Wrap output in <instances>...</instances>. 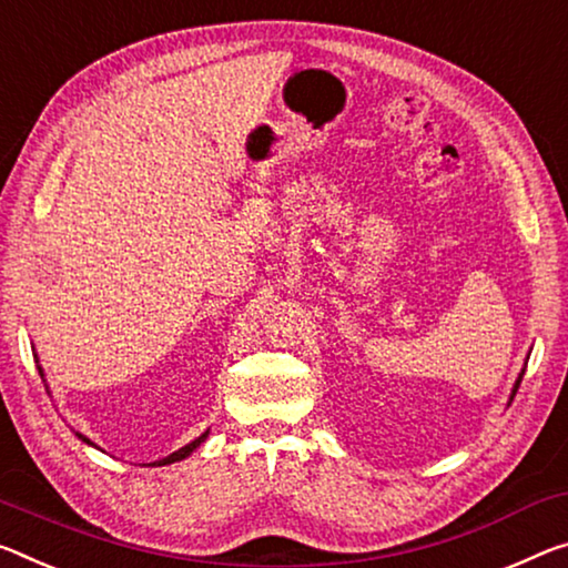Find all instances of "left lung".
I'll return each mask as SVG.
<instances>
[{"instance_id":"1","label":"left lung","mask_w":568,"mask_h":568,"mask_svg":"<svg viewBox=\"0 0 568 568\" xmlns=\"http://www.w3.org/2000/svg\"><path fill=\"white\" fill-rule=\"evenodd\" d=\"M524 372H526V368H524ZM524 372H520V374H518V379H516V386H513V394H510V399H513V397H516V392H518V386H520V379H524Z\"/></svg>"}]
</instances>
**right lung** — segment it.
Returning <instances> with one entry per match:
<instances>
[{
	"instance_id": "add662e5",
	"label": "right lung",
	"mask_w": 568,
	"mask_h": 568,
	"mask_svg": "<svg viewBox=\"0 0 568 568\" xmlns=\"http://www.w3.org/2000/svg\"><path fill=\"white\" fill-rule=\"evenodd\" d=\"M40 368V366H38ZM40 376H44L42 374V368H40ZM206 435H210V429H206L204 432V435H200V437H196V439H192V443H189V445H184L182 449H176V453H171L169 457H161V460L159 463H154V465H171V463H179V460H184V457H189V455H192L194 453V449L196 447H200L202 443H204V439H206ZM80 439H83V443H88V445H93V443H90V439L88 437H83V435H78Z\"/></svg>"
}]
</instances>
